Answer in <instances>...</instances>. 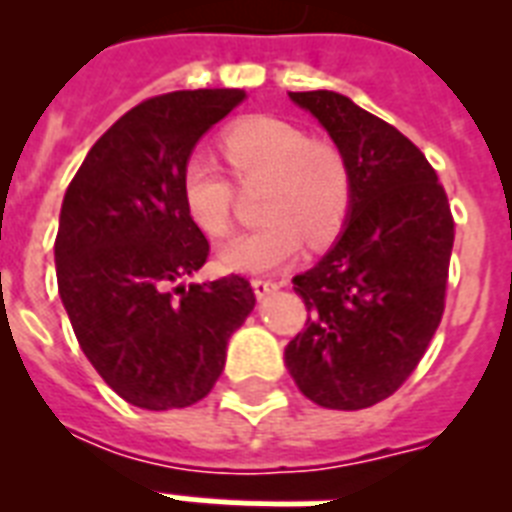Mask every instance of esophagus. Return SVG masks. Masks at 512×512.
I'll use <instances>...</instances> for the list:
<instances>
[{"instance_id":"obj_1","label":"esophagus","mask_w":512,"mask_h":512,"mask_svg":"<svg viewBox=\"0 0 512 512\" xmlns=\"http://www.w3.org/2000/svg\"><path fill=\"white\" fill-rule=\"evenodd\" d=\"M279 287H281L279 281H273V279H252V289H255L257 297L271 295V292H276Z\"/></svg>"}]
</instances>
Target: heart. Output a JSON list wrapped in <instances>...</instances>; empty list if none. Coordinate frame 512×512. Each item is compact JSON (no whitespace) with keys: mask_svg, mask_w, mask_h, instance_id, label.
Instances as JSON below:
<instances>
[{"mask_svg":"<svg viewBox=\"0 0 512 512\" xmlns=\"http://www.w3.org/2000/svg\"><path fill=\"white\" fill-rule=\"evenodd\" d=\"M225 159L241 185L268 180L257 231L228 241L220 263L228 271L263 273L292 263L303 236L324 244L340 233L350 209L348 164L337 148L311 143L300 127L276 116H249L223 135ZM185 212L209 239H223L233 228L236 185L215 156L196 148L180 170Z\"/></svg>","mask_w":512,"mask_h":512,"instance_id":"1","label":"heart"}]
</instances>
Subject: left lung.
I'll return each instance as SVG.
<instances>
[{"instance_id":"left-lung-1","label":"left lung","mask_w":512,"mask_h":512,"mask_svg":"<svg viewBox=\"0 0 512 512\" xmlns=\"http://www.w3.org/2000/svg\"><path fill=\"white\" fill-rule=\"evenodd\" d=\"M348 164L350 215L337 244L292 279L308 308L284 364L313 404L366 409L417 369L446 303L454 217L436 170L393 124L340 92H289Z\"/></svg>"}]
</instances>
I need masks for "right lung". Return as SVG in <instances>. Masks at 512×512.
I'll return each instance as SVG.
<instances>
[{"label": "right lung", "mask_w": 512, "mask_h": 512, "mask_svg": "<svg viewBox=\"0 0 512 512\" xmlns=\"http://www.w3.org/2000/svg\"><path fill=\"white\" fill-rule=\"evenodd\" d=\"M244 90L143 100L90 148L68 185L55 239L58 292L84 356L124 401L183 409L207 396L228 337L255 308L244 276L177 284L207 263L180 170Z\"/></svg>", "instance_id": "obj_1"}]
</instances>
